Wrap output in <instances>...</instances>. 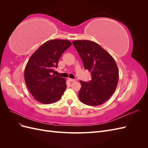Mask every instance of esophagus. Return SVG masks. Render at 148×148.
Listing matches in <instances>:
<instances>
[{
    "label": "esophagus",
    "instance_id": "1",
    "mask_svg": "<svg viewBox=\"0 0 148 148\" xmlns=\"http://www.w3.org/2000/svg\"><path fill=\"white\" fill-rule=\"evenodd\" d=\"M69 81L70 82H76L75 79H71V78H69Z\"/></svg>",
    "mask_w": 148,
    "mask_h": 148
}]
</instances>
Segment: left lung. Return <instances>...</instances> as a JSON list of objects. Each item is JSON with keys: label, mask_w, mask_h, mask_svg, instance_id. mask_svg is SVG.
Segmentation results:
<instances>
[{"label": "left lung", "mask_w": 148, "mask_h": 148, "mask_svg": "<svg viewBox=\"0 0 148 148\" xmlns=\"http://www.w3.org/2000/svg\"><path fill=\"white\" fill-rule=\"evenodd\" d=\"M83 62L84 69L90 71L92 79L79 81V100L88 106H99L113 95L119 81L118 67L114 58L99 44L89 40L72 42Z\"/></svg>", "instance_id": "8db88e82"}]
</instances>
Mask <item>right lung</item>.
Returning <instances> with one entry per match:
<instances>
[{"label":"right lung","mask_w":148,"mask_h":148,"mask_svg":"<svg viewBox=\"0 0 148 148\" xmlns=\"http://www.w3.org/2000/svg\"><path fill=\"white\" fill-rule=\"evenodd\" d=\"M65 39H52L44 42L31 56L26 65L24 77L28 90L34 99L49 104L59 100L66 88V79L52 75L62 54L71 46Z\"/></svg>","instance_id":"1"}]
</instances>
